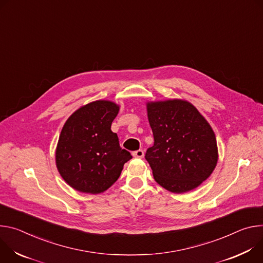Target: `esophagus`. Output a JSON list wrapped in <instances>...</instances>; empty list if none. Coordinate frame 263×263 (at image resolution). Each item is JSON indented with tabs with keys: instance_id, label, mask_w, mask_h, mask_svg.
I'll use <instances>...</instances> for the list:
<instances>
[{
	"instance_id": "obj_1",
	"label": "esophagus",
	"mask_w": 263,
	"mask_h": 263,
	"mask_svg": "<svg viewBox=\"0 0 263 263\" xmlns=\"http://www.w3.org/2000/svg\"><path fill=\"white\" fill-rule=\"evenodd\" d=\"M133 155H134L135 158H140V159H141V158L144 157V152H143L142 149H139V151H137V152H134Z\"/></svg>"
}]
</instances>
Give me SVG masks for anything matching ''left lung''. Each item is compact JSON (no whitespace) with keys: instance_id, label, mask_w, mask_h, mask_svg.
Returning <instances> with one entry per match:
<instances>
[{"instance_id":"1","label":"left lung","mask_w":263,"mask_h":263,"mask_svg":"<svg viewBox=\"0 0 263 263\" xmlns=\"http://www.w3.org/2000/svg\"><path fill=\"white\" fill-rule=\"evenodd\" d=\"M155 143L145 155L155 181L172 193L198 187L218 161L215 134L197 108L184 99L146 102Z\"/></svg>"}]
</instances>
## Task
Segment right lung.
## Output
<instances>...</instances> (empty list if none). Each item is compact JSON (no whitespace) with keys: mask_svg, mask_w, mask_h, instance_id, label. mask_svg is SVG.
I'll return each instance as SVG.
<instances>
[{"mask_svg":"<svg viewBox=\"0 0 263 263\" xmlns=\"http://www.w3.org/2000/svg\"><path fill=\"white\" fill-rule=\"evenodd\" d=\"M120 106L96 100L80 106L66 121L55 151V163L64 181L90 194L107 190L119 179L133 157L122 149L110 129Z\"/></svg>","mask_w":263,"mask_h":263,"instance_id":"right-lung-1","label":"right lung"}]
</instances>
